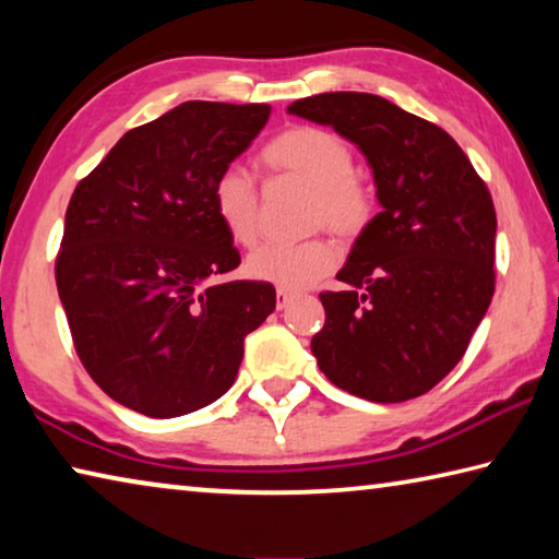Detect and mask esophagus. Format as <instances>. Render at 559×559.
<instances>
[{"mask_svg":"<svg viewBox=\"0 0 559 559\" xmlns=\"http://www.w3.org/2000/svg\"><path fill=\"white\" fill-rule=\"evenodd\" d=\"M293 298H296V293H290V290H283V288H278V290H276V308H278V310L288 308Z\"/></svg>","mask_w":559,"mask_h":559,"instance_id":"obj_1","label":"esophagus"}]
</instances>
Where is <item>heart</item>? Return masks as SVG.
<instances>
[{
	"mask_svg": "<svg viewBox=\"0 0 559 559\" xmlns=\"http://www.w3.org/2000/svg\"><path fill=\"white\" fill-rule=\"evenodd\" d=\"M261 163L276 175L313 187L308 222L328 226L340 239H357L372 222L374 194L355 173V153L337 132L296 126L278 132L261 150ZM212 210L236 246H251L259 236V187L239 165H226L212 185ZM337 251L325 236L298 243H263L246 259L251 278L283 290H302L328 276Z\"/></svg>",
	"mask_w": 559,
	"mask_h": 559,
	"instance_id": "1",
	"label": "heart"
}]
</instances>
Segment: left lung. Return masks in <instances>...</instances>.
I'll use <instances>...</instances> for the list:
<instances>
[{
	"mask_svg": "<svg viewBox=\"0 0 559 559\" xmlns=\"http://www.w3.org/2000/svg\"><path fill=\"white\" fill-rule=\"evenodd\" d=\"M290 116L333 126L372 167L382 212L320 293L310 349L330 382L362 400L421 396L466 353L496 290V210L447 130L372 93H320Z\"/></svg>",
	"mask_w": 559,
	"mask_h": 559,
	"instance_id": "8db88e82",
	"label": "left lung"
}]
</instances>
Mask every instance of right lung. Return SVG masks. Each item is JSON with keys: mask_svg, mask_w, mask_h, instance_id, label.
I'll return each mask as SVG.
<instances>
[{"mask_svg": "<svg viewBox=\"0 0 559 559\" xmlns=\"http://www.w3.org/2000/svg\"><path fill=\"white\" fill-rule=\"evenodd\" d=\"M263 103L187 100L132 128L66 210L56 286L83 367L118 404L182 416L229 390L276 308L212 210V185L266 126Z\"/></svg>", "mask_w": 559, "mask_h": 559, "instance_id": "right-lung-1", "label": "right lung"}]
</instances>
